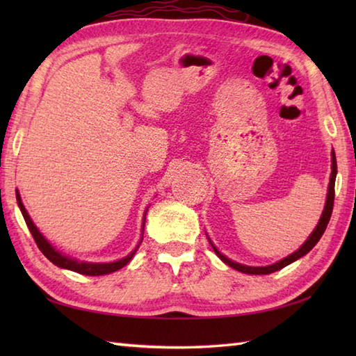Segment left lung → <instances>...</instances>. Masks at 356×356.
I'll list each match as a JSON object with an SVG mask.
<instances>
[{
  "instance_id": "obj_1",
  "label": "left lung",
  "mask_w": 356,
  "mask_h": 356,
  "mask_svg": "<svg viewBox=\"0 0 356 356\" xmlns=\"http://www.w3.org/2000/svg\"><path fill=\"white\" fill-rule=\"evenodd\" d=\"M335 177H337V157H335L334 149H332V172H330V182H329L326 205H324V209H323V214H321V217H320L318 225L315 226L314 232L311 234V236H309V238L305 241L303 246H301V248L298 249V251H295L293 254L287 255L286 259L280 260V261H277V263H274V264H269V266H261V268H260V266H257V268H254V266H246V264H240V263H236V261L229 260L228 257H225L223 254L218 252L217 248L213 245V241L209 240V243H211V246H213L214 252L217 254L218 259H220L223 263L228 264V266H231L232 269H237V270H240V272H243V274H251V275H266V274H272V272L283 269L284 266H287V264H291V263H293L295 260H298L300 257L306 255L316 243H318V240L321 238L324 231H326V228H327V223H329L330 216H332V209H334Z\"/></svg>"
}]
</instances>
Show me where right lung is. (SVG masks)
Returning <instances> with one entry per match:
<instances>
[{
  "instance_id": "obj_1",
  "label": "right lung",
  "mask_w": 356,
  "mask_h": 356,
  "mask_svg": "<svg viewBox=\"0 0 356 356\" xmlns=\"http://www.w3.org/2000/svg\"><path fill=\"white\" fill-rule=\"evenodd\" d=\"M17 202H18V207L21 209V213H22V217H24V220L27 223V228H29L30 232H32V236L36 241L38 248H40V251L45 257H47V259L53 264H56L58 268L78 272V274H82V275H107V274H111V272L119 270L120 268H124L125 264L133 259V255L136 254V251H138V248H139V245H138V246H136L134 251H131L127 257H124V259H120L118 261H111V263H87V261H78L74 259H70V257L63 255L61 252L56 251V249L49 243L47 238H45L40 231H38L35 223L32 222V218H30V216L27 214L24 205H22L18 191H17ZM145 214H147V211H145ZM143 226H145V217H143V223H142V236H143ZM142 238H140L139 243H142Z\"/></svg>"
}]
</instances>
